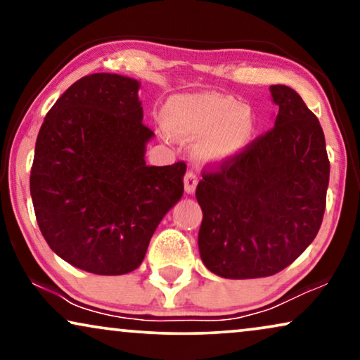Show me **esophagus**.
Wrapping results in <instances>:
<instances>
[{
    "label": "esophagus",
    "mask_w": 360,
    "mask_h": 360,
    "mask_svg": "<svg viewBox=\"0 0 360 360\" xmlns=\"http://www.w3.org/2000/svg\"><path fill=\"white\" fill-rule=\"evenodd\" d=\"M184 184H185V191L186 193H193L196 190V185H198V176H196L195 172L188 170L185 174V179H184Z\"/></svg>",
    "instance_id": "esophagus-1"
}]
</instances>
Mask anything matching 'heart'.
<instances>
[{"mask_svg":"<svg viewBox=\"0 0 360 360\" xmlns=\"http://www.w3.org/2000/svg\"><path fill=\"white\" fill-rule=\"evenodd\" d=\"M164 126L175 139H198L193 155L201 164L223 165L252 142L255 117L234 98L206 91L170 98L164 108Z\"/></svg>","mask_w":360,"mask_h":360,"instance_id":"b5f03b06","label":"heart"}]
</instances>
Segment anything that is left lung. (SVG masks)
Instances as JSON below:
<instances>
[{
  "mask_svg": "<svg viewBox=\"0 0 360 360\" xmlns=\"http://www.w3.org/2000/svg\"><path fill=\"white\" fill-rule=\"evenodd\" d=\"M275 124L228 164L203 170L196 200L206 269L224 278L270 277L316 238L329 159L318 117L285 85L270 86Z\"/></svg>",
  "mask_w": 360,
  "mask_h": 360,
  "instance_id": "left-lung-1",
  "label": "left lung"
}]
</instances>
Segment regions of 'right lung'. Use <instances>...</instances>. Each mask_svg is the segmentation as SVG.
<instances>
[{
	"instance_id": "right-lung-1",
	"label": "right lung",
	"mask_w": 360,
	"mask_h": 360,
	"mask_svg": "<svg viewBox=\"0 0 360 360\" xmlns=\"http://www.w3.org/2000/svg\"><path fill=\"white\" fill-rule=\"evenodd\" d=\"M141 83L116 73L80 78L37 134L31 196L49 248L73 267L122 275L139 267L162 218L184 195L185 162L146 165L152 137Z\"/></svg>"
}]
</instances>
